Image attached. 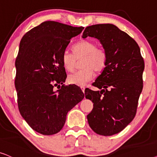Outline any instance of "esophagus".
I'll list each match as a JSON object with an SVG mask.
<instances>
[{
    "instance_id": "1",
    "label": "esophagus",
    "mask_w": 157,
    "mask_h": 157,
    "mask_svg": "<svg viewBox=\"0 0 157 157\" xmlns=\"http://www.w3.org/2000/svg\"><path fill=\"white\" fill-rule=\"evenodd\" d=\"M81 90H82V91L83 93H85V87L84 86H82L81 87Z\"/></svg>"
}]
</instances>
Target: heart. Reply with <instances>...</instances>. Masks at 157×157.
Wrapping results in <instances>:
<instances>
[{"mask_svg": "<svg viewBox=\"0 0 157 157\" xmlns=\"http://www.w3.org/2000/svg\"><path fill=\"white\" fill-rule=\"evenodd\" d=\"M74 55L67 51L62 54V62L67 71H72L76 64V59L84 57L82 62V69L73 72L68 76L71 84L83 86L93 79L94 72H100L104 68L106 61V54L103 49L97 47L94 41L82 40L73 47Z\"/></svg>", "mask_w": 157, "mask_h": 157, "instance_id": "obj_1", "label": "heart"}]
</instances>
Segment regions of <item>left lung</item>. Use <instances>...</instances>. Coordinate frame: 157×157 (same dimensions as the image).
I'll return each mask as SVG.
<instances>
[{
  "label": "left lung",
  "mask_w": 157,
  "mask_h": 157,
  "mask_svg": "<svg viewBox=\"0 0 157 157\" xmlns=\"http://www.w3.org/2000/svg\"><path fill=\"white\" fill-rule=\"evenodd\" d=\"M87 36L98 39L106 54L105 67L93 84L100 91H85V98L93 103L87 121L94 132L112 136L124 130L136 113L144 59L134 39L113 24L87 26L82 37Z\"/></svg>",
  "instance_id": "left-lung-1"
}]
</instances>
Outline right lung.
Masks as SVG:
<instances>
[{
    "label": "right lung",
    "mask_w": 157,
    "mask_h": 157,
    "mask_svg": "<svg viewBox=\"0 0 157 157\" xmlns=\"http://www.w3.org/2000/svg\"><path fill=\"white\" fill-rule=\"evenodd\" d=\"M83 29L48 21L21 40L15 63L18 110L29 126L41 134L60 131L67 113L85 97L80 87L64 86L67 74L62 62L71 39Z\"/></svg>",
    "instance_id": "right-lung-1"
}]
</instances>
